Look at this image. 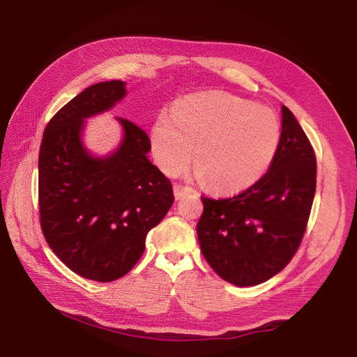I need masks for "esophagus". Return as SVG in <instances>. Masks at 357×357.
<instances>
[{
    "mask_svg": "<svg viewBox=\"0 0 357 357\" xmlns=\"http://www.w3.org/2000/svg\"><path fill=\"white\" fill-rule=\"evenodd\" d=\"M173 192H174V198L176 199H183L185 195H188V193H192L193 190L190 187H187V185H179V184H174L173 185Z\"/></svg>",
    "mask_w": 357,
    "mask_h": 357,
    "instance_id": "esophagus-1",
    "label": "esophagus"
}]
</instances>
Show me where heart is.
Listing matches in <instances>:
<instances>
[{
    "mask_svg": "<svg viewBox=\"0 0 357 357\" xmlns=\"http://www.w3.org/2000/svg\"><path fill=\"white\" fill-rule=\"evenodd\" d=\"M151 151L165 173L190 162L207 188L235 193L258 183L274 164L282 123L268 107L232 94L201 93L174 102L151 127Z\"/></svg>",
    "mask_w": 357,
    "mask_h": 357,
    "instance_id": "heart-1",
    "label": "heart"
}]
</instances>
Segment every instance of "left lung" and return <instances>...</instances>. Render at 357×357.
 Here are the masks:
<instances>
[{
  "mask_svg": "<svg viewBox=\"0 0 357 357\" xmlns=\"http://www.w3.org/2000/svg\"><path fill=\"white\" fill-rule=\"evenodd\" d=\"M314 193L312 146L294 114L282 107V142L268 173L236 197H202L204 212L197 225L202 255L235 286L269 280L296 254Z\"/></svg>",
  "mask_w": 357,
  "mask_h": 357,
  "instance_id": "obj_1",
  "label": "left lung"
}]
</instances>
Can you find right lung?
<instances>
[{"label": "right lung", "instance_id": "add662e5", "mask_svg": "<svg viewBox=\"0 0 357 357\" xmlns=\"http://www.w3.org/2000/svg\"><path fill=\"white\" fill-rule=\"evenodd\" d=\"M127 83L100 82L66 103L45 130L38 156L41 230L49 248L75 274L113 282L144 254L149 230L164 220L173 187L146 153L150 139L127 119L114 117L122 139L108 155L83 142L89 117L113 109Z\"/></svg>", "mask_w": 357, "mask_h": 357}]
</instances>
